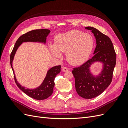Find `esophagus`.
Segmentation results:
<instances>
[{
  "label": "esophagus",
  "mask_w": 128,
  "mask_h": 128,
  "mask_svg": "<svg viewBox=\"0 0 128 128\" xmlns=\"http://www.w3.org/2000/svg\"><path fill=\"white\" fill-rule=\"evenodd\" d=\"M61 69H62V71H63L64 72H67L68 70V69L67 67H62Z\"/></svg>",
  "instance_id": "esophagus-1"
}]
</instances>
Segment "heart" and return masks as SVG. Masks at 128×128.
Here are the masks:
<instances>
[{"label":"heart","mask_w":128,"mask_h":128,"mask_svg":"<svg viewBox=\"0 0 128 128\" xmlns=\"http://www.w3.org/2000/svg\"><path fill=\"white\" fill-rule=\"evenodd\" d=\"M94 47V40L92 36L81 31L72 30L57 35L54 45H50L54 56L61 57V52H66V59L73 65L85 62L91 55Z\"/></svg>","instance_id":"1"}]
</instances>
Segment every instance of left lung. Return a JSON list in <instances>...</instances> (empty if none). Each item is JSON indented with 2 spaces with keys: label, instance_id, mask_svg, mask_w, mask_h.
Wrapping results in <instances>:
<instances>
[{
  "label": "left lung",
  "instance_id": "left-lung-1",
  "mask_svg": "<svg viewBox=\"0 0 128 128\" xmlns=\"http://www.w3.org/2000/svg\"><path fill=\"white\" fill-rule=\"evenodd\" d=\"M85 28L91 30L96 38V45L94 56L80 66L74 68L72 73L75 77V86L78 94L85 99H92L102 94L110 85L116 55L109 37L94 27ZM96 62L102 63L103 68L100 74L94 76L90 72V67Z\"/></svg>",
  "mask_w": 128,
  "mask_h": 128
}]
</instances>
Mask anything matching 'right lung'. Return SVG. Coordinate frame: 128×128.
Wrapping results in <instances>:
<instances>
[{
	"instance_id": "obj_1",
	"label": "right lung",
	"mask_w": 128,
	"mask_h": 128,
	"mask_svg": "<svg viewBox=\"0 0 128 128\" xmlns=\"http://www.w3.org/2000/svg\"><path fill=\"white\" fill-rule=\"evenodd\" d=\"M50 33L48 29H37L32 30L30 32L22 34L15 42L13 51L10 56V63L14 75V79L17 86L21 91L26 95L34 99L41 100L47 99L51 96L53 91V88L54 86V79L56 76L61 71V66H56L50 68L48 71L43 82L40 86L36 88L29 89L26 88L18 83L16 79L14 72L12 67V63L14 57L18 48L24 42H38L42 43H46V37Z\"/></svg>"
}]
</instances>
